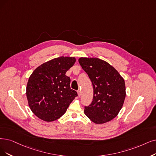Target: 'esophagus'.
Returning a JSON list of instances; mask_svg holds the SVG:
<instances>
[{
  "label": "esophagus",
  "instance_id": "1",
  "mask_svg": "<svg viewBox=\"0 0 156 156\" xmlns=\"http://www.w3.org/2000/svg\"><path fill=\"white\" fill-rule=\"evenodd\" d=\"M77 93H78V96L79 97H80V96H81V91H80V90H78L77 91Z\"/></svg>",
  "mask_w": 156,
  "mask_h": 156
}]
</instances>
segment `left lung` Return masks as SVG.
Listing matches in <instances>:
<instances>
[{"instance_id": "left-lung-1", "label": "left lung", "mask_w": 156, "mask_h": 156, "mask_svg": "<svg viewBox=\"0 0 156 156\" xmlns=\"http://www.w3.org/2000/svg\"><path fill=\"white\" fill-rule=\"evenodd\" d=\"M79 63L88 75L93 87V101L84 107L85 115L97 124L113 120L125 101L124 79L113 66L101 59L80 58Z\"/></svg>"}]
</instances>
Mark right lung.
I'll list each match as a JSON object with an SVG mask.
<instances>
[{
  "mask_svg": "<svg viewBox=\"0 0 156 156\" xmlns=\"http://www.w3.org/2000/svg\"><path fill=\"white\" fill-rule=\"evenodd\" d=\"M73 57H59L43 63L30 75L26 95L30 110L45 122L58 120L66 111L77 93L70 88L65 73L76 63Z\"/></svg>",
  "mask_w": 156,
  "mask_h": 156,
  "instance_id": "add662e5",
  "label": "right lung"
}]
</instances>
